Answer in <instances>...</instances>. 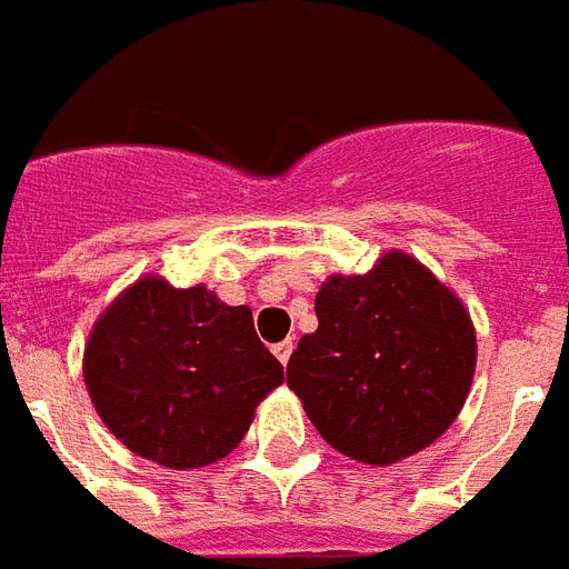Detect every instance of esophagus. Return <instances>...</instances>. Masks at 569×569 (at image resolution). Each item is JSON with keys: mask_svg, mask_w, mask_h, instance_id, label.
I'll use <instances>...</instances> for the list:
<instances>
[{"mask_svg": "<svg viewBox=\"0 0 569 569\" xmlns=\"http://www.w3.org/2000/svg\"><path fill=\"white\" fill-rule=\"evenodd\" d=\"M272 355H276L281 363H288L290 355H293V339H284V342H279V346H272Z\"/></svg>", "mask_w": 569, "mask_h": 569, "instance_id": "obj_1", "label": "esophagus"}]
</instances>
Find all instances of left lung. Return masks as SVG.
Returning <instances> with one entry per match:
<instances>
[{"mask_svg":"<svg viewBox=\"0 0 569 569\" xmlns=\"http://www.w3.org/2000/svg\"><path fill=\"white\" fill-rule=\"evenodd\" d=\"M315 315L288 388L336 451L388 467L449 430L470 393L476 330L430 269L388 251L367 276H330Z\"/></svg>","mask_w":569,"mask_h":569,"instance_id":"left-lung-1","label":"left lung"}]
</instances>
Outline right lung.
I'll use <instances>...</instances> for the list:
<instances>
[{
	"mask_svg": "<svg viewBox=\"0 0 569 569\" xmlns=\"http://www.w3.org/2000/svg\"><path fill=\"white\" fill-rule=\"evenodd\" d=\"M284 381L248 306L144 276L90 330L84 385L99 418L139 458L193 470L227 458Z\"/></svg>",
	"mask_w": 569,
	"mask_h": 569,
	"instance_id": "1",
	"label": "right lung"
}]
</instances>
